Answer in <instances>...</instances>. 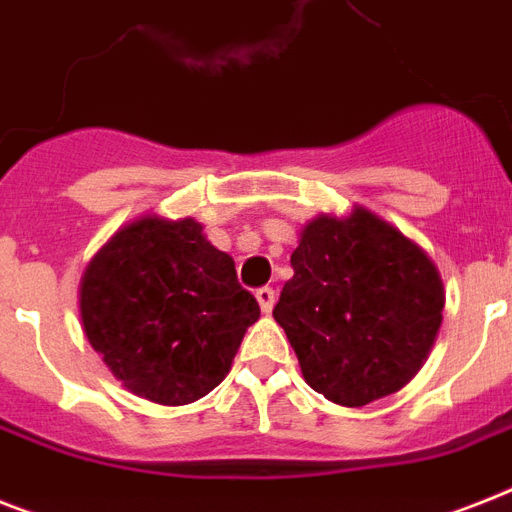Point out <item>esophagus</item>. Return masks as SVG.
I'll return each mask as SVG.
<instances>
[{
	"label": "esophagus",
	"mask_w": 512,
	"mask_h": 512,
	"mask_svg": "<svg viewBox=\"0 0 512 512\" xmlns=\"http://www.w3.org/2000/svg\"><path fill=\"white\" fill-rule=\"evenodd\" d=\"M255 297H257V302H260V310H263V313H270V310H273V302H276V292H273L270 286L257 289Z\"/></svg>",
	"instance_id": "34e87169"
}]
</instances>
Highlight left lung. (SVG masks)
Masks as SVG:
<instances>
[{
  "label": "left lung",
  "mask_w": 512,
  "mask_h": 512,
  "mask_svg": "<svg viewBox=\"0 0 512 512\" xmlns=\"http://www.w3.org/2000/svg\"><path fill=\"white\" fill-rule=\"evenodd\" d=\"M292 268L273 318L315 392L363 407L421 371L442 326L444 286L392 223L365 207L318 215L302 228Z\"/></svg>",
  "instance_id": "obj_1"
}]
</instances>
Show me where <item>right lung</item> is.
Returning <instances> with one entry per match:
<instances>
[{
    "label": "right lung",
    "instance_id": "add662e5",
    "mask_svg": "<svg viewBox=\"0 0 512 512\" xmlns=\"http://www.w3.org/2000/svg\"><path fill=\"white\" fill-rule=\"evenodd\" d=\"M83 334L126 389L157 405H189L231 371L260 318L234 257L194 218L128 223L91 257L78 289Z\"/></svg>",
    "mask_w": 512,
    "mask_h": 512
}]
</instances>
